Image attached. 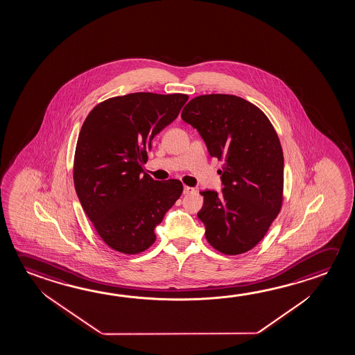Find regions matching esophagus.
Wrapping results in <instances>:
<instances>
[{"instance_id":"esophagus-1","label":"esophagus","mask_w":355,"mask_h":355,"mask_svg":"<svg viewBox=\"0 0 355 355\" xmlns=\"http://www.w3.org/2000/svg\"><path fill=\"white\" fill-rule=\"evenodd\" d=\"M194 192H196V189L192 188V187L184 186V188H183V193H184V194H192V193Z\"/></svg>"}]
</instances>
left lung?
Masks as SVG:
<instances>
[{
  "label": "left lung",
  "instance_id": "left-lung-1",
  "mask_svg": "<svg viewBox=\"0 0 355 355\" xmlns=\"http://www.w3.org/2000/svg\"><path fill=\"white\" fill-rule=\"evenodd\" d=\"M182 119L197 128L211 157L223 161V193L204 191L198 218L215 250L239 255L261 241L284 202V153L257 106L227 94L191 100Z\"/></svg>",
  "mask_w": 355,
  "mask_h": 355
}]
</instances>
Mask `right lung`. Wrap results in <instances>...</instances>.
Wrapping results in <instances>:
<instances>
[{
  "mask_svg": "<svg viewBox=\"0 0 355 355\" xmlns=\"http://www.w3.org/2000/svg\"><path fill=\"white\" fill-rule=\"evenodd\" d=\"M186 94L134 93L96 105L76 142L73 178L83 209L111 249L135 255L183 192L178 180L144 173L153 137L178 116Z\"/></svg>",
  "mask_w": 355,
  "mask_h": 355,
  "instance_id": "add662e5",
  "label": "right lung"
}]
</instances>
